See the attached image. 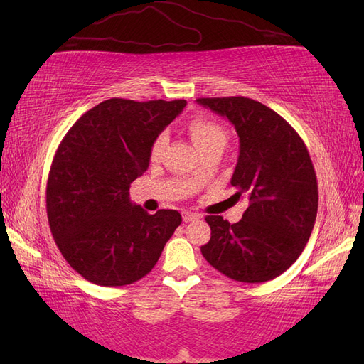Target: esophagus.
I'll return each instance as SVG.
<instances>
[{
  "label": "esophagus",
  "instance_id": "34e87169",
  "mask_svg": "<svg viewBox=\"0 0 364 364\" xmlns=\"http://www.w3.org/2000/svg\"><path fill=\"white\" fill-rule=\"evenodd\" d=\"M182 218H183V222H194V220L199 218V215L194 214V213H188V211H186V213L182 214Z\"/></svg>",
  "mask_w": 364,
  "mask_h": 364
}]
</instances>
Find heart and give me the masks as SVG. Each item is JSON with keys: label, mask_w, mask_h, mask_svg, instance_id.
Returning a JSON list of instances; mask_svg holds the SVG:
<instances>
[{"label": "heart", "mask_w": 364, "mask_h": 364, "mask_svg": "<svg viewBox=\"0 0 364 364\" xmlns=\"http://www.w3.org/2000/svg\"><path fill=\"white\" fill-rule=\"evenodd\" d=\"M186 129H188V134L194 141L196 147L202 153H206L214 149L223 150L228 142V132L213 119L196 117L190 121L188 124H186ZM167 142H168V138L165 134H159L155 139L151 141L150 144L151 161H158L161 158L165 147H167Z\"/></svg>", "instance_id": "obj_1"}]
</instances>
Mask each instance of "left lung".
Masks as SVG:
<instances>
[{
	"mask_svg": "<svg viewBox=\"0 0 364 364\" xmlns=\"http://www.w3.org/2000/svg\"><path fill=\"white\" fill-rule=\"evenodd\" d=\"M197 103L226 117L240 138L230 183L249 206L238 223L206 215L211 238L202 255L225 277L266 282L299 258L314 228L318 191L299 134L279 114L247 97H206Z\"/></svg>",
	"mask_w": 364,
	"mask_h": 364,
	"instance_id": "8db88e82",
	"label": "left lung"
}]
</instances>
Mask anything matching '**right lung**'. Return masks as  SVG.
<instances>
[{"mask_svg":"<svg viewBox=\"0 0 364 364\" xmlns=\"http://www.w3.org/2000/svg\"><path fill=\"white\" fill-rule=\"evenodd\" d=\"M185 100L109 98L75 121L54 153L47 215L70 266L103 287L144 278L182 217L149 214L129 199L130 183L149 168L150 144L178 117Z\"/></svg>","mask_w":364,"mask_h":364,"instance_id":"obj_1","label":"right lung"}]
</instances>
